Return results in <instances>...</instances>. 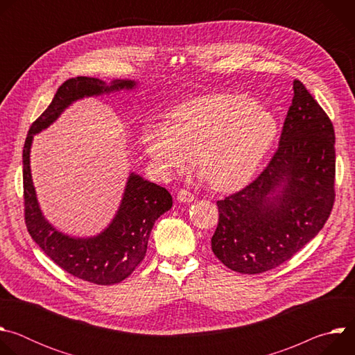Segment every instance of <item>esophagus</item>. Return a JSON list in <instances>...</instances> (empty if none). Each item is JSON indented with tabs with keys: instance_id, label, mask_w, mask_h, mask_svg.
I'll return each mask as SVG.
<instances>
[{
	"instance_id": "obj_1",
	"label": "esophagus",
	"mask_w": 355,
	"mask_h": 355,
	"mask_svg": "<svg viewBox=\"0 0 355 355\" xmlns=\"http://www.w3.org/2000/svg\"><path fill=\"white\" fill-rule=\"evenodd\" d=\"M178 202H192L193 200V193H191L187 189H180L177 193Z\"/></svg>"
}]
</instances>
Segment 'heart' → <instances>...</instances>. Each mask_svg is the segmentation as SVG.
<instances>
[{
	"label": "heart",
	"instance_id": "1",
	"mask_svg": "<svg viewBox=\"0 0 355 355\" xmlns=\"http://www.w3.org/2000/svg\"><path fill=\"white\" fill-rule=\"evenodd\" d=\"M277 135V118L256 101L216 92L177 105L167 123L146 125L141 143L162 174L185 170L196 156L214 189L236 191L256 174Z\"/></svg>",
	"mask_w": 355,
	"mask_h": 355
}]
</instances>
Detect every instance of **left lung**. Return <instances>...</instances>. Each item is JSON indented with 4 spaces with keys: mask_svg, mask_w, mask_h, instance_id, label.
<instances>
[{
    "mask_svg": "<svg viewBox=\"0 0 355 355\" xmlns=\"http://www.w3.org/2000/svg\"><path fill=\"white\" fill-rule=\"evenodd\" d=\"M333 123L299 80L278 150L241 191L218 200L214 254L230 270L260 274L288 261L324 226L334 204Z\"/></svg>",
    "mask_w": 355,
    "mask_h": 355,
    "instance_id": "8db88e82",
    "label": "left lung"
}]
</instances>
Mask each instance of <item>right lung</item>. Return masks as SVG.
<instances>
[{
    "label": "right lung",
    "instance_id": "right-lung-1",
    "mask_svg": "<svg viewBox=\"0 0 355 355\" xmlns=\"http://www.w3.org/2000/svg\"><path fill=\"white\" fill-rule=\"evenodd\" d=\"M136 87L130 80L110 85L94 77H76L63 83L46 111L32 123L24 146L25 223L31 237L66 272L96 285H114L128 278L143 261L155 222L173 207L170 192L130 173L119 209L110 226L94 237H70L43 216L31 174L33 136L52 125L74 101Z\"/></svg>",
    "mask_w": 355,
    "mask_h": 355
}]
</instances>
